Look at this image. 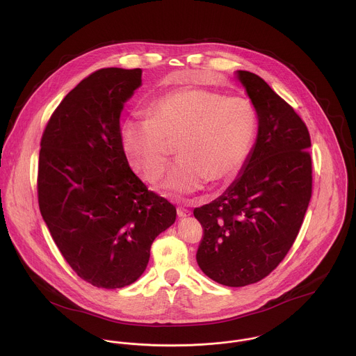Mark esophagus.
I'll return each instance as SVG.
<instances>
[{"label":"esophagus","mask_w":356,"mask_h":356,"mask_svg":"<svg viewBox=\"0 0 356 356\" xmlns=\"http://www.w3.org/2000/svg\"><path fill=\"white\" fill-rule=\"evenodd\" d=\"M177 213H178L179 218H184V216H189L192 212H191V209H188L186 207H182V205H181V207L177 208Z\"/></svg>","instance_id":"obj_1"}]
</instances>
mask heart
Listing matches in <instances>:
<instances>
[{
	"label": "heart",
	"mask_w": 356,
	"mask_h": 356,
	"mask_svg": "<svg viewBox=\"0 0 356 356\" xmlns=\"http://www.w3.org/2000/svg\"><path fill=\"white\" fill-rule=\"evenodd\" d=\"M257 130L254 102L205 88H182L153 102L149 118L127 120L122 145L149 184L159 182L177 145L181 160L164 184L174 196L232 179L248 159Z\"/></svg>",
	"instance_id": "obj_1"
}]
</instances>
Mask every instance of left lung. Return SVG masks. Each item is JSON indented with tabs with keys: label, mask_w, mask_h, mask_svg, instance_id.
<instances>
[{
	"label": "left lung",
	"mask_w": 356,
	"mask_h": 356,
	"mask_svg": "<svg viewBox=\"0 0 356 356\" xmlns=\"http://www.w3.org/2000/svg\"><path fill=\"white\" fill-rule=\"evenodd\" d=\"M259 131L243 174L212 203L195 208L203 226L204 274L226 286L267 277L292 248L312 193L309 133L295 109L259 75L238 71Z\"/></svg>",
	"instance_id": "1"
}]
</instances>
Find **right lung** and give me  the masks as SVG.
Wrapping results in <instances>:
<instances>
[{"instance_id": "obj_1", "label": "right lung", "mask_w": 356, "mask_h": 356, "mask_svg": "<svg viewBox=\"0 0 356 356\" xmlns=\"http://www.w3.org/2000/svg\"><path fill=\"white\" fill-rule=\"evenodd\" d=\"M141 74L95 71L53 111L41 138V215L71 268L104 289L137 281L153 240L177 216L175 205L133 172L122 145L120 112Z\"/></svg>"}]
</instances>
